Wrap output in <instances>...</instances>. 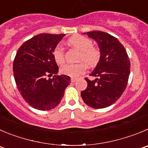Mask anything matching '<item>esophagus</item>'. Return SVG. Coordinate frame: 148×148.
I'll return each instance as SVG.
<instances>
[{
	"instance_id": "esophagus-1",
	"label": "esophagus",
	"mask_w": 148,
	"mask_h": 148,
	"mask_svg": "<svg viewBox=\"0 0 148 148\" xmlns=\"http://www.w3.org/2000/svg\"><path fill=\"white\" fill-rule=\"evenodd\" d=\"M77 81V78H71V81H72V82L74 83V82H75V81Z\"/></svg>"
}]
</instances>
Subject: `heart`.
<instances>
[{
	"mask_svg": "<svg viewBox=\"0 0 148 148\" xmlns=\"http://www.w3.org/2000/svg\"><path fill=\"white\" fill-rule=\"evenodd\" d=\"M68 43L73 47L80 51V61H84L88 65L95 66L100 60L101 52L98 48L92 46V41L88 38L81 35H76L70 38ZM53 57L58 64L64 63V50L61 46H57L53 51ZM86 70V64L81 62L78 64H67L61 68V72L66 75L76 78Z\"/></svg>",
	"mask_w": 148,
	"mask_h": 148,
	"instance_id": "b5f03b06",
	"label": "heart"
}]
</instances>
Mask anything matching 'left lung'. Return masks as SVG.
Instances as JSON below:
<instances>
[{
  "label": "left lung",
  "mask_w": 148,
  "mask_h": 148,
  "mask_svg": "<svg viewBox=\"0 0 148 148\" xmlns=\"http://www.w3.org/2000/svg\"><path fill=\"white\" fill-rule=\"evenodd\" d=\"M97 43L101 57L90 75L86 78L87 88L81 91L84 102L94 109H101L115 103L123 93L130 74V61L123 45L116 38L102 31L84 33Z\"/></svg>",
  "instance_id": "left-lung-1"
}]
</instances>
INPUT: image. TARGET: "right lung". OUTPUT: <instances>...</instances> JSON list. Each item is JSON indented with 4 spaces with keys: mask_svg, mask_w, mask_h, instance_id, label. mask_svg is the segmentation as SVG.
I'll return each instance as SVG.
<instances>
[{
    "mask_svg": "<svg viewBox=\"0 0 148 148\" xmlns=\"http://www.w3.org/2000/svg\"><path fill=\"white\" fill-rule=\"evenodd\" d=\"M65 34L41 33L25 41L16 52L13 63L15 82L28 105L39 110L57 107L70 84L67 75H57L59 67L54 49ZM55 75L52 79L46 76Z\"/></svg>",
    "mask_w": 148,
    "mask_h": 148,
    "instance_id": "1",
    "label": "right lung"
}]
</instances>
